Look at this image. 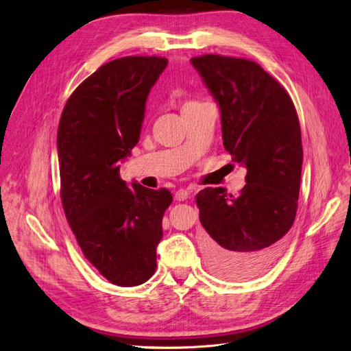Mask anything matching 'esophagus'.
I'll return each instance as SVG.
<instances>
[{
  "mask_svg": "<svg viewBox=\"0 0 351 351\" xmlns=\"http://www.w3.org/2000/svg\"><path fill=\"white\" fill-rule=\"evenodd\" d=\"M189 196H190V190L189 189H180V190H177V192H176V199L180 200V202L186 200Z\"/></svg>",
  "mask_w": 351,
  "mask_h": 351,
  "instance_id": "esophagus-1",
  "label": "esophagus"
}]
</instances>
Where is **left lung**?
Instances as JSON below:
<instances>
[{"mask_svg":"<svg viewBox=\"0 0 351 351\" xmlns=\"http://www.w3.org/2000/svg\"><path fill=\"white\" fill-rule=\"evenodd\" d=\"M193 67L219 105L222 141L247 168L239 196L222 187L196 195L210 268L227 278L268 269L291 228L303 162L299 117L290 95L258 62L206 54Z\"/></svg>","mask_w":351,"mask_h":351,"instance_id":"8db88e82","label":"left lung"}]
</instances>
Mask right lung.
I'll return each mask as SVG.
<instances>
[{
  "label": "right lung",
  "instance_id": "1",
  "mask_svg": "<svg viewBox=\"0 0 351 351\" xmlns=\"http://www.w3.org/2000/svg\"><path fill=\"white\" fill-rule=\"evenodd\" d=\"M168 60H112L83 80L62 110L57 149L61 202L74 237L102 277L120 287L146 282L156 269L167 189L120 177V161L139 142L145 104Z\"/></svg>",
  "mask_w": 351,
  "mask_h": 351
}]
</instances>
